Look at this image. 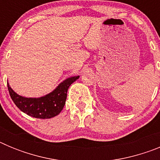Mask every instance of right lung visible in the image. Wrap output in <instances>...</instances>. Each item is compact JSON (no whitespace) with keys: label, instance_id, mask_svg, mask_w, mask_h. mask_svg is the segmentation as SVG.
Wrapping results in <instances>:
<instances>
[{"label":"right lung","instance_id":"1","mask_svg":"<svg viewBox=\"0 0 160 160\" xmlns=\"http://www.w3.org/2000/svg\"><path fill=\"white\" fill-rule=\"evenodd\" d=\"M79 76L69 78L60 83L51 93L41 98H25L18 95L7 82L10 97L15 105L26 114L38 118H50L62 111L66 103L67 90Z\"/></svg>","mask_w":160,"mask_h":160}]
</instances>
